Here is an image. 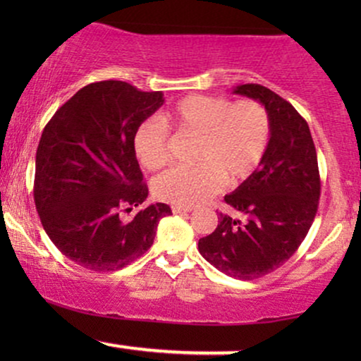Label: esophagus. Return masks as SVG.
Here are the masks:
<instances>
[{
  "mask_svg": "<svg viewBox=\"0 0 361 361\" xmlns=\"http://www.w3.org/2000/svg\"><path fill=\"white\" fill-rule=\"evenodd\" d=\"M173 214H188L192 212V207H181V205H173L171 207Z\"/></svg>",
  "mask_w": 361,
  "mask_h": 361,
  "instance_id": "esophagus-1",
  "label": "esophagus"
}]
</instances>
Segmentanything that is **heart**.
Returning a JSON list of instances; mask_svg holds the SVG:
<instances>
[{
	"label": "heart",
	"instance_id": "1",
	"mask_svg": "<svg viewBox=\"0 0 361 361\" xmlns=\"http://www.w3.org/2000/svg\"><path fill=\"white\" fill-rule=\"evenodd\" d=\"M197 137L193 168H173L154 180L159 200L193 207L227 185L247 180L267 154L271 122L267 109L255 100L231 103L210 94H190L164 110L157 118L140 122L132 147L140 166L157 171L169 161V135Z\"/></svg>",
	"mask_w": 361,
	"mask_h": 361
}]
</instances>
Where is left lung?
I'll return each mask as SVG.
<instances>
[{
	"mask_svg": "<svg viewBox=\"0 0 361 361\" xmlns=\"http://www.w3.org/2000/svg\"><path fill=\"white\" fill-rule=\"evenodd\" d=\"M235 94L259 102L270 115L271 135L259 168L224 200L244 221L221 214L198 251L217 270L239 280L275 271L299 250L316 217L321 180L309 126L287 100L261 85Z\"/></svg>",
	"mask_w": 361,
	"mask_h": 361,
	"instance_id": "1",
	"label": "left lung"
}]
</instances>
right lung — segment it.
<instances>
[{
	"label": "right lung",
	"mask_w": 361,
	"mask_h": 361,
	"mask_svg": "<svg viewBox=\"0 0 361 361\" xmlns=\"http://www.w3.org/2000/svg\"><path fill=\"white\" fill-rule=\"evenodd\" d=\"M164 103L161 91L126 81L91 82L45 126L35 156L34 198L45 233L57 250L82 268L115 271L154 243L166 204H144L134 130Z\"/></svg>",
	"instance_id": "1"
}]
</instances>
